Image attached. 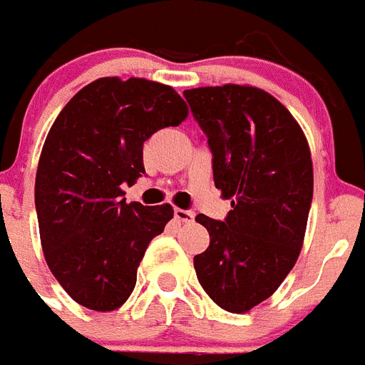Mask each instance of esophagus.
<instances>
[{
	"label": "esophagus",
	"mask_w": 365,
	"mask_h": 365,
	"mask_svg": "<svg viewBox=\"0 0 365 365\" xmlns=\"http://www.w3.org/2000/svg\"><path fill=\"white\" fill-rule=\"evenodd\" d=\"M174 217H176L180 222H191L192 217H195V213L189 210H180V207H176V210H174Z\"/></svg>",
	"instance_id": "obj_1"
}]
</instances>
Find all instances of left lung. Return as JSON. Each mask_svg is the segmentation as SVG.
<instances>
[{
  "instance_id": "obj_1",
  "label": "left lung",
  "mask_w": 365,
  "mask_h": 365,
  "mask_svg": "<svg viewBox=\"0 0 365 365\" xmlns=\"http://www.w3.org/2000/svg\"><path fill=\"white\" fill-rule=\"evenodd\" d=\"M207 139L215 187L232 198L225 220L197 215L210 247L195 256L204 292L243 314L277 292L295 265L314 197L308 140L286 107L262 88L183 91Z\"/></svg>"
}]
</instances>
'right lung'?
<instances>
[{"instance_id": "1", "label": "right lung", "mask_w": 365, "mask_h": 365, "mask_svg": "<svg viewBox=\"0 0 365 365\" xmlns=\"http://www.w3.org/2000/svg\"><path fill=\"white\" fill-rule=\"evenodd\" d=\"M185 116L187 106L168 85L102 78L55 118L36 168L35 206L48 267L78 304L111 312L133 292L146 247L174 211L125 204L122 185L145 174V140Z\"/></svg>"}]
</instances>
